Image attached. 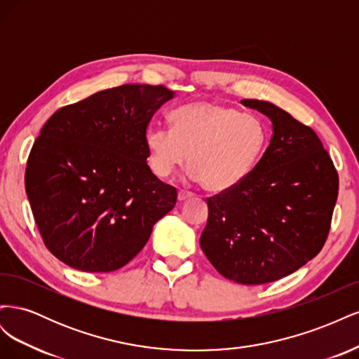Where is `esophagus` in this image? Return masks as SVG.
<instances>
[{
	"label": "esophagus",
	"mask_w": 359,
	"mask_h": 359,
	"mask_svg": "<svg viewBox=\"0 0 359 359\" xmlns=\"http://www.w3.org/2000/svg\"><path fill=\"white\" fill-rule=\"evenodd\" d=\"M191 198H193V193H190V191H180L178 193V201L180 202H184V201L191 199Z\"/></svg>",
	"instance_id": "esophagus-1"
}]
</instances>
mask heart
Segmentation results:
<instances>
[{
  "mask_svg": "<svg viewBox=\"0 0 359 359\" xmlns=\"http://www.w3.org/2000/svg\"><path fill=\"white\" fill-rule=\"evenodd\" d=\"M169 121L172 130L153 127L145 135L149 169L168 178L189 160L190 178L212 193L240 186L266 144L260 119L217 102L180 106Z\"/></svg>",
  "mask_w": 359,
  "mask_h": 359,
  "instance_id": "heart-1",
  "label": "heart"
}]
</instances>
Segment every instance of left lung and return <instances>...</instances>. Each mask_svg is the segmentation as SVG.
Here are the masks:
<instances>
[{"mask_svg":"<svg viewBox=\"0 0 359 359\" xmlns=\"http://www.w3.org/2000/svg\"><path fill=\"white\" fill-rule=\"evenodd\" d=\"M273 123V136L250 175L206 199L201 247L235 283L264 285L295 273L330 232L339 175L320 139L278 106L241 100Z\"/></svg>","mask_w":359,"mask_h":359,"instance_id":"8db88e82","label":"left lung"}]
</instances>
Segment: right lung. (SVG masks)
Masks as SVG:
<instances>
[{"label":"right lung","mask_w":359,"mask_h":359,"mask_svg":"<svg viewBox=\"0 0 359 359\" xmlns=\"http://www.w3.org/2000/svg\"><path fill=\"white\" fill-rule=\"evenodd\" d=\"M175 93L127 83L64 106L40 130L25 190L43 243L66 265L111 273L132 260L177 190L151 172L147 126Z\"/></svg>","instance_id":"add662e5"}]
</instances>
